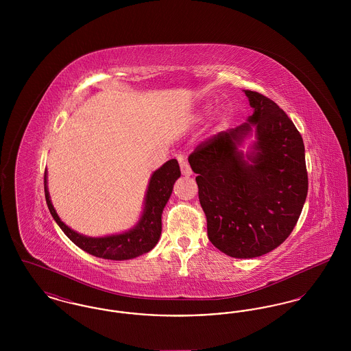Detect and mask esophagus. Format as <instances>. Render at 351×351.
<instances>
[{
	"instance_id": "esophagus-1",
	"label": "esophagus",
	"mask_w": 351,
	"mask_h": 351,
	"mask_svg": "<svg viewBox=\"0 0 351 351\" xmlns=\"http://www.w3.org/2000/svg\"><path fill=\"white\" fill-rule=\"evenodd\" d=\"M180 169H182V173H183L184 176H191V175H192L191 166H189L188 162H185V160L180 162Z\"/></svg>"
}]
</instances>
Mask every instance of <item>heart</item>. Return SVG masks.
<instances>
[{"label":"heart","instance_id":"obj_1","mask_svg":"<svg viewBox=\"0 0 351 351\" xmlns=\"http://www.w3.org/2000/svg\"><path fill=\"white\" fill-rule=\"evenodd\" d=\"M209 113H210V106H209V105H204V106L201 108L200 110L197 112V114H196L195 119H196L197 122H200V121H202L204 118L206 117Z\"/></svg>","mask_w":351,"mask_h":351}]
</instances>
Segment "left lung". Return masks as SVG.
<instances>
[{"instance_id": "obj_1", "label": "left lung", "mask_w": 351, "mask_h": 351, "mask_svg": "<svg viewBox=\"0 0 351 351\" xmlns=\"http://www.w3.org/2000/svg\"><path fill=\"white\" fill-rule=\"evenodd\" d=\"M252 114L193 151L188 162L199 185L209 241L229 256L249 259L282 245L292 233L308 193L300 133L266 96L243 90ZM254 133L245 154L240 150Z\"/></svg>"}]
</instances>
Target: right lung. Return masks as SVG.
Here are the masks:
<instances>
[{"label": "right lung", "mask_w": 351, "mask_h": 351, "mask_svg": "<svg viewBox=\"0 0 351 351\" xmlns=\"http://www.w3.org/2000/svg\"><path fill=\"white\" fill-rule=\"evenodd\" d=\"M180 167L176 159H171L152 172L145 195L143 210L130 230L105 237H88L67 226L58 216L51 202L47 186V169L45 171V195L51 216L68 238L82 250L90 255L110 261H128L152 250L162 234V213L171 197L173 184L180 178Z\"/></svg>", "instance_id": "1"}]
</instances>
